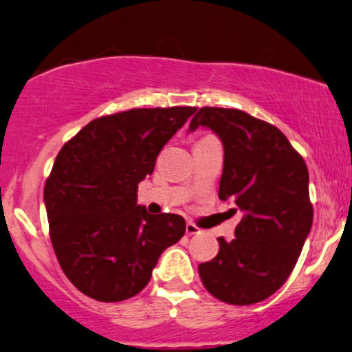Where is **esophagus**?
I'll list each match as a JSON object with an SVG mask.
<instances>
[{"mask_svg":"<svg viewBox=\"0 0 352 352\" xmlns=\"http://www.w3.org/2000/svg\"><path fill=\"white\" fill-rule=\"evenodd\" d=\"M199 232H201V229L197 228L195 223H191V221H189V223L186 224V234L195 236V234H199Z\"/></svg>","mask_w":352,"mask_h":352,"instance_id":"34e87169","label":"esophagus"}]
</instances>
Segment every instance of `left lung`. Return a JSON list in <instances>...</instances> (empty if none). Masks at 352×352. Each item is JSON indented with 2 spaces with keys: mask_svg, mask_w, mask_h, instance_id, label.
Listing matches in <instances>:
<instances>
[{
  "mask_svg": "<svg viewBox=\"0 0 352 352\" xmlns=\"http://www.w3.org/2000/svg\"><path fill=\"white\" fill-rule=\"evenodd\" d=\"M199 126L224 144L219 199L243 212L236 238H218V254L197 266L199 278L223 302L264 301L289 278L313 226L306 163L276 126L241 109L204 106L189 129Z\"/></svg>",
  "mask_w": 352,
  "mask_h": 352,
  "instance_id": "obj_1",
  "label": "left lung"
}]
</instances>
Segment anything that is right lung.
I'll use <instances>...</instances> for the list:
<instances>
[{"label": "right lung", "instance_id": "obj_1", "mask_svg": "<svg viewBox=\"0 0 352 352\" xmlns=\"http://www.w3.org/2000/svg\"><path fill=\"white\" fill-rule=\"evenodd\" d=\"M196 108H133L96 118L59 149L45 184L50 238L59 266L82 294L101 302L133 298L186 221L149 214L138 184Z\"/></svg>", "mask_w": 352, "mask_h": 352}]
</instances>
